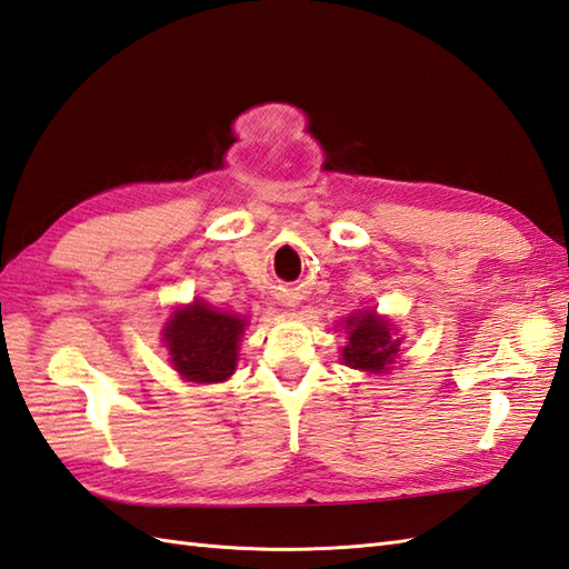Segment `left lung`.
<instances>
[{
    "label": "left lung",
    "instance_id": "1",
    "mask_svg": "<svg viewBox=\"0 0 569 569\" xmlns=\"http://www.w3.org/2000/svg\"><path fill=\"white\" fill-rule=\"evenodd\" d=\"M347 345L342 361L347 367L367 373H389L401 349V337H396L393 325L379 318L373 310H361L345 320Z\"/></svg>",
    "mask_w": 569,
    "mask_h": 569
}]
</instances>
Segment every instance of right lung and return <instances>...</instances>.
I'll list each match as a JSON object with an SVG mask.
<instances>
[{"label":"right lung","mask_w":569,"mask_h":569,"mask_svg":"<svg viewBox=\"0 0 569 569\" xmlns=\"http://www.w3.org/2000/svg\"><path fill=\"white\" fill-rule=\"evenodd\" d=\"M247 318L220 312L202 300L173 310L163 342L173 369L192 383H220L232 377Z\"/></svg>","instance_id":"1"}]
</instances>
